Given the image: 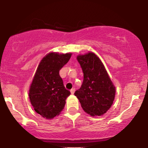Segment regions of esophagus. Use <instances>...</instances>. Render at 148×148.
Returning a JSON list of instances; mask_svg holds the SVG:
<instances>
[{"label": "esophagus", "instance_id": "34e87169", "mask_svg": "<svg viewBox=\"0 0 148 148\" xmlns=\"http://www.w3.org/2000/svg\"><path fill=\"white\" fill-rule=\"evenodd\" d=\"M74 92H75V88H72V89H71L70 90V92H71V94H74Z\"/></svg>", "mask_w": 148, "mask_h": 148}]
</instances>
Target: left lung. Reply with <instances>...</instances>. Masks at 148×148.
<instances>
[{
    "instance_id": "obj_1",
    "label": "left lung",
    "mask_w": 148,
    "mask_h": 148,
    "mask_svg": "<svg viewBox=\"0 0 148 148\" xmlns=\"http://www.w3.org/2000/svg\"><path fill=\"white\" fill-rule=\"evenodd\" d=\"M83 72L84 81L74 92L85 112L91 116H101L113 104L115 87L99 58L93 52L77 56Z\"/></svg>"
}]
</instances>
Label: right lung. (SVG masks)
<instances>
[{
	"label": "right lung",
	"mask_w": 148,
	"mask_h": 148,
	"mask_svg": "<svg viewBox=\"0 0 148 148\" xmlns=\"http://www.w3.org/2000/svg\"><path fill=\"white\" fill-rule=\"evenodd\" d=\"M72 53L50 52L40 61L29 89L34 110L46 119H52L63 110L70 92L65 89L59 71L67 63Z\"/></svg>",
	"instance_id": "1"
}]
</instances>
